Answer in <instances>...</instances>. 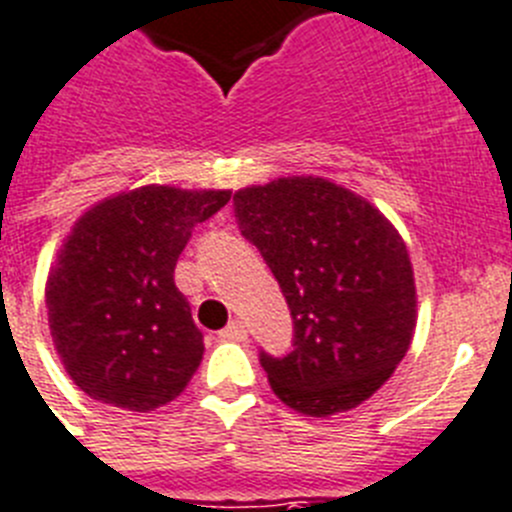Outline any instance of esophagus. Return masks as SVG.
Here are the masks:
<instances>
[{
    "mask_svg": "<svg viewBox=\"0 0 512 512\" xmlns=\"http://www.w3.org/2000/svg\"><path fill=\"white\" fill-rule=\"evenodd\" d=\"M221 340H234V342H242L247 340V327H244V322H239V319H234V322H229L224 327V330L219 332Z\"/></svg>",
    "mask_w": 512,
    "mask_h": 512,
    "instance_id": "34e87169",
    "label": "esophagus"
}]
</instances>
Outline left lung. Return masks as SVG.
Listing matches in <instances>:
<instances>
[{
  "label": "left lung",
  "instance_id": "left-lung-1",
  "mask_svg": "<svg viewBox=\"0 0 512 512\" xmlns=\"http://www.w3.org/2000/svg\"><path fill=\"white\" fill-rule=\"evenodd\" d=\"M234 216L293 317L291 353H260L275 397L309 417L373 397L415 335V275L399 231L366 198L311 175L242 188Z\"/></svg>",
  "mask_w": 512,
  "mask_h": 512
}]
</instances>
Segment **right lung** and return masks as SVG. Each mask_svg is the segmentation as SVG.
<instances>
[{
  "label": "right lung",
  "instance_id": "obj_1",
  "mask_svg": "<svg viewBox=\"0 0 512 512\" xmlns=\"http://www.w3.org/2000/svg\"><path fill=\"white\" fill-rule=\"evenodd\" d=\"M229 198V190L144 185L74 224L48 273L46 306L56 353L87 397L151 412L193 379L203 332L177 291L175 265L195 224Z\"/></svg>",
  "mask_w": 512,
  "mask_h": 512
}]
</instances>
